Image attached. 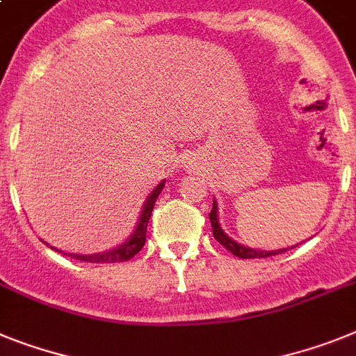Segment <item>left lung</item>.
<instances>
[{"label": "left lung", "mask_w": 356, "mask_h": 356, "mask_svg": "<svg viewBox=\"0 0 356 356\" xmlns=\"http://www.w3.org/2000/svg\"><path fill=\"white\" fill-rule=\"evenodd\" d=\"M210 222H211V232H213V237L222 244L226 250L237 255L238 259H266V257H273V255H279V253H284L286 250H275V252H264V250H252V248H246V246H241L238 243L232 241L228 235L224 234L222 228L219 226V219H217V204H215V199H213V206H211V211H210ZM295 248V246H291Z\"/></svg>", "instance_id": "1"}]
</instances>
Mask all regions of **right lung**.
Listing matches in <instances>:
<instances>
[{
  "label": "right lung",
  "instance_id": "obj_1",
  "mask_svg": "<svg viewBox=\"0 0 356 356\" xmlns=\"http://www.w3.org/2000/svg\"><path fill=\"white\" fill-rule=\"evenodd\" d=\"M164 183H161L159 186L155 188L154 192L150 193V197L146 199L145 206H143V213L139 217V224H137L136 232L130 238H128L127 243L121 244L119 248L112 250V252H106V253H95V255H74L70 253L68 257L72 259H77V261H85V262H94V264H112V262H124V261H130L134 255L141 252V248L145 246L146 243V226H148V220H150V215L152 210H154V204L157 201V197H159L161 190H163ZM67 255V253H65Z\"/></svg>",
  "mask_w": 356,
  "mask_h": 356
}]
</instances>
